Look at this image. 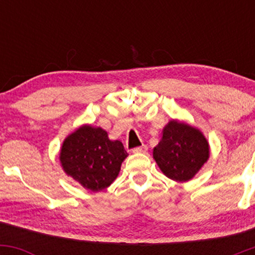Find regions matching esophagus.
<instances>
[{
	"instance_id": "34e87169",
	"label": "esophagus",
	"mask_w": 255,
	"mask_h": 255,
	"mask_svg": "<svg viewBox=\"0 0 255 255\" xmlns=\"http://www.w3.org/2000/svg\"><path fill=\"white\" fill-rule=\"evenodd\" d=\"M131 151H133L134 153H145V152L147 151V146H146V145L137 146V147H134Z\"/></svg>"
}]
</instances>
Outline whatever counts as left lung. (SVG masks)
Instances as JSON below:
<instances>
[{
	"instance_id": "obj_1",
	"label": "left lung",
	"mask_w": 255,
	"mask_h": 255,
	"mask_svg": "<svg viewBox=\"0 0 255 255\" xmlns=\"http://www.w3.org/2000/svg\"><path fill=\"white\" fill-rule=\"evenodd\" d=\"M209 156V142L203 133L175 120L165 126L162 140L153 148V158L160 170L178 182L191 180Z\"/></svg>"
}]
</instances>
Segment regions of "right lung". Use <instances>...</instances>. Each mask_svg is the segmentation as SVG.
I'll list each match as a JSON object with an SVG mask.
<instances>
[{"mask_svg":"<svg viewBox=\"0 0 255 255\" xmlns=\"http://www.w3.org/2000/svg\"><path fill=\"white\" fill-rule=\"evenodd\" d=\"M127 156L122 142L111 141L104 129L83 126L63 141L60 160L67 175L98 192L114 182Z\"/></svg>","mask_w":255,"mask_h":255,"instance_id":"right-lung-1","label":"right lung"}]
</instances>
